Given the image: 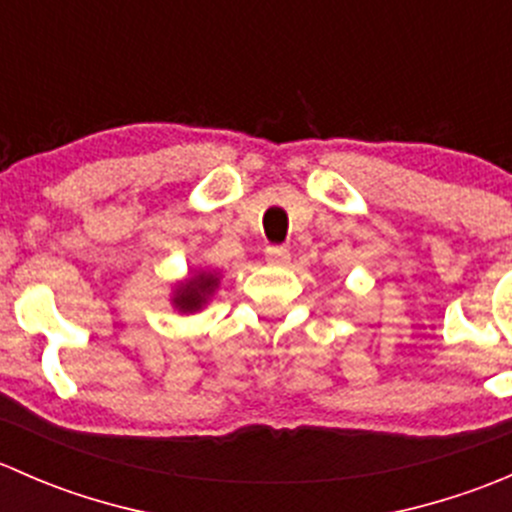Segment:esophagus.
I'll list each match as a JSON object with an SVG mask.
<instances>
[{
	"label": "esophagus",
	"instance_id": "34e87169",
	"mask_svg": "<svg viewBox=\"0 0 512 512\" xmlns=\"http://www.w3.org/2000/svg\"><path fill=\"white\" fill-rule=\"evenodd\" d=\"M289 250L285 245H270L265 250V260L270 262V265H287L289 262Z\"/></svg>",
	"mask_w": 512,
	"mask_h": 512
}]
</instances>
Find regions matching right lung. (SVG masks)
Here are the masks:
<instances>
[{
  "instance_id": "add662e5",
  "label": "right lung",
  "mask_w": 512,
  "mask_h": 512,
  "mask_svg": "<svg viewBox=\"0 0 512 512\" xmlns=\"http://www.w3.org/2000/svg\"><path fill=\"white\" fill-rule=\"evenodd\" d=\"M215 285H218V277L198 275L195 280H190L188 285H183L178 289L175 304H178L180 312H193V309H200L205 304V299L213 294Z\"/></svg>"
}]
</instances>
